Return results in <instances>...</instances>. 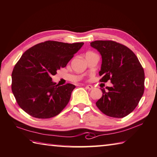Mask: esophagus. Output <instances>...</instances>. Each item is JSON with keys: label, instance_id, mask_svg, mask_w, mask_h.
Here are the masks:
<instances>
[{"label": "esophagus", "instance_id": "esophagus-1", "mask_svg": "<svg viewBox=\"0 0 157 157\" xmlns=\"http://www.w3.org/2000/svg\"><path fill=\"white\" fill-rule=\"evenodd\" d=\"M86 89H88V90H90L93 89V86H92V85H87V86H86Z\"/></svg>", "mask_w": 157, "mask_h": 157}]
</instances>
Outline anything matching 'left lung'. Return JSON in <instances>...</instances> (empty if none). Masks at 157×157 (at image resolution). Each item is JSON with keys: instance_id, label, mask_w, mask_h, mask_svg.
Segmentation results:
<instances>
[{"instance_id": "8db88e82", "label": "left lung", "mask_w": 157, "mask_h": 157, "mask_svg": "<svg viewBox=\"0 0 157 157\" xmlns=\"http://www.w3.org/2000/svg\"><path fill=\"white\" fill-rule=\"evenodd\" d=\"M90 46L100 53L102 78L110 80L111 87L102 88L96 106L111 117L122 118L135 110L144 92L145 74L137 57L129 48L113 40H95Z\"/></svg>"}]
</instances>
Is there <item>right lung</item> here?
<instances>
[{
	"label": "right lung",
	"mask_w": 157,
	"mask_h": 157,
	"mask_svg": "<svg viewBox=\"0 0 157 157\" xmlns=\"http://www.w3.org/2000/svg\"><path fill=\"white\" fill-rule=\"evenodd\" d=\"M84 42L46 41L22 54L11 73V90L17 103L33 117H53L66 107L75 85L59 86L51 76L67 66Z\"/></svg>",
	"instance_id": "1"
}]
</instances>
